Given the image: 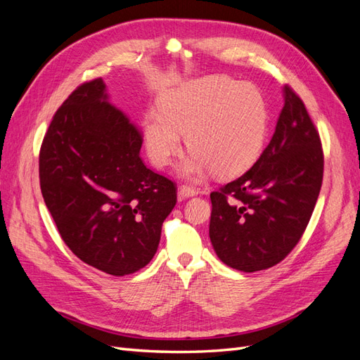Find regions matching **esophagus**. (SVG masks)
I'll return each instance as SVG.
<instances>
[{
	"mask_svg": "<svg viewBox=\"0 0 360 360\" xmlns=\"http://www.w3.org/2000/svg\"><path fill=\"white\" fill-rule=\"evenodd\" d=\"M195 195H198V189H197V188L188 186V184H183V186L179 188V198H180V200L189 198V197H195Z\"/></svg>",
	"mask_w": 360,
	"mask_h": 360,
	"instance_id": "esophagus-1",
	"label": "esophagus"
}]
</instances>
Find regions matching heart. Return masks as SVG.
Returning a JSON list of instances; mask_svg holds the SVG:
<instances>
[{"label": "heart", "mask_w": 360, "mask_h": 360, "mask_svg": "<svg viewBox=\"0 0 360 360\" xmlns=\"http://www.w3.org/2000/svg\"><path fill=\"white\" fill-rule=\"evenodd\" d=\"M159 110L144 117L146 146L159 168L181 151V135L192 150L183 172L200 177L213 169L231 177L259 156L267 132V105L254 85L226 76H205L163 93Z\"/></svg>", "instance_id": "heart-1"}]
</instances>
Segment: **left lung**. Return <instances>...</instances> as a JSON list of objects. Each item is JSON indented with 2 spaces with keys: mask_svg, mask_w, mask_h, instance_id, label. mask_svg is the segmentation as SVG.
<instances>
[{
  "mask_svg": "<svg viewBox=\"0 0 360 360\" xmlns=\"http://www.w3.org/2000/svg\"><path fill=\"white\" fill-rule=\"evenodd\" d=\"M269 146L243 176L210 193L209 234L217 257L236 270L281 263L302 238L323 183L319 130L291 86Z\"/></svg>",
  "mask_w": 360,
  "mask_h": 360,
  "instance_id": "1",
  "label": "left lung"
}]
</instances>
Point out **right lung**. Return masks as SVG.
<instances>
[{
	"instance_id": "add662e5",
	"label": "right lung",
	"mask_w": 360,
	"mask_h": 360,
	"mask_svg": "<svg viewBox=\"0 0 360 360\" xmlns=\"http://www.w3.org/2000/svg\"><path fill=\"white\" fill-rule=\"evenodd\" d=\"M102 78L82 82L53 114L39 155L43 200L84 263L124 276L155 257L176 181L139 156L143 134L106 101Z\"/></svg>"
}]
</instances>
